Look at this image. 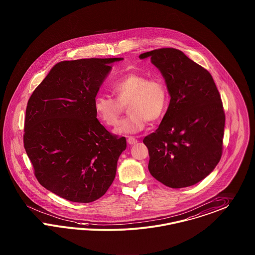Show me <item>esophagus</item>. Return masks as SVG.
I'll return each instance as SVG.
<instances>
[{
	"mask_svg": "<svg viewBox=\"0 0 255 255\" xmlns=\"http://www.w3.org/2000/svg\"><path fill=\"white\" fill-rule=\"evenodd\" d=\"M127 142H128L130 145H132V144H135V143L137 142V139H136L135 137H133V136H129L128 139H127Z\"/></svg>",
	"mask_w": 255,
	"mask_h": 255,
	"instance_id": "34e87169",
	"label": "esophagus"
}]
</instances>
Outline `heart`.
Here are the masks:
<instances>
[{"label":"heart","instance_id":"1","mask_svg":"<svg viewBox=\"0 0 255 255\" xmlns=\"http://www.w3.org/2000/svg\"><path fill=\"white\" fill-rule=\"evenodd\" d=\"M116 99L99 95L94 100L98 118L107 126H116L128 105L127 118L116 128L118 133H135L142 131L147 122H154L165 114L168 105V91L165 82L131 72L111 85Z\"/></svg>","mask_w":255,"mask_h":255}]
</instances>
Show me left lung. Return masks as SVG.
<instances>
[{
	"instance_id": "left-lung-1",
	"label": "left lung",
	"mask_w": 255,
	"mask_h": 255,
	"mask_svg": "<svg viewBox=\"0 0 255 255\" xmlns=\"http://www.w3.org/2000/svg\"><path fill=\"white\" fill-rule=\"evenodd\" d=\"M147 57L161 71L170 95L157 130L143 139L149 173L171 188L195 185L221 158L225 114L220 92L210 72L177 49L139 55Z\"/></svg>"
}]
</instances>
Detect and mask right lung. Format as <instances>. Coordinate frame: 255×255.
<instances>
[{
  "label": "right lung",
  "mask_w": 255,
  "mask_h": 255,
  "mask_svg": "<svg viewBox=\"0 0 255 255\" xmlns=\"http://www.w3.org/2000/svg\"><path fill=\"white\" fill-rule=\"evenodd\" d=\"M123 58L57 63L30 97L23 144L35 178L46 189L74 202H94L114 181L126 138L97 120L94 100Z\"/></svg>",
  "instance_id": "right-lung-1"
}]
</instances>
